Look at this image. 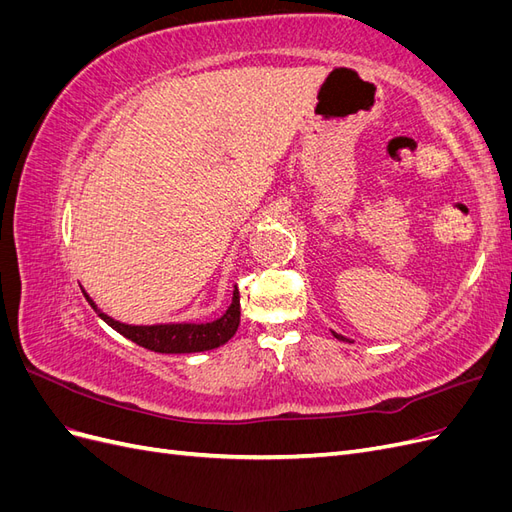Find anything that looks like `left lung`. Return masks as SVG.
<instances>
[{
    "label": "left lung",
    "mask_w": 512,
    "mask_h": 512,
    "mask_svg": "<svg viewBox=\"0 0 512 512\" xmlns=\"http://www.w3.org/2000/svg\"><path fill=\"white\" fill-rule=\"evenodd\" d=\"M331 333H333L337 339H342V342H346V337H344V335H339V333H335V331H331Z\"/></svg>",
    "instance_id": "1"
}]
</instances>
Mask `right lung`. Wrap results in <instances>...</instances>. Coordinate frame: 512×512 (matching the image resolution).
Returning <instances> with one entry per match:
<instances>
[{
    "label": "right lung",
    "mask_w": 512,
    "mask_h": 512,
    "mask_svg": "<svg viewBox=\"0 0 512 512\" xmlns=\"http://www.w3.org/2000/svg\"><path fill=\"white\" fill-rule=\"evenodd\" d=\"M85 299L94 307V312L115 329L119 335L128 337L130 342L143 346L147 350L160 354H190V352H205L213 350L237 333L239 329V292L237 286H232V299L226 312L211 322H160V324H128L115 320L113 316L104 314L94 303V299L83 290Z\"/></svg>",
    "instance_id": "1"
}]
</instances>
